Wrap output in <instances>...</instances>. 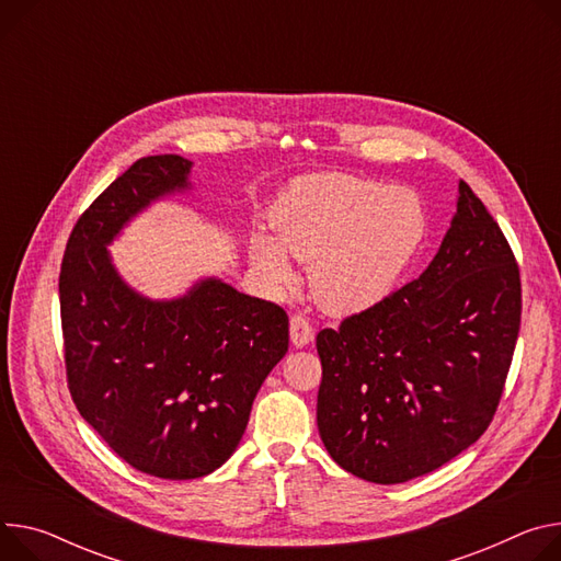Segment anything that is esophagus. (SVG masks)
I'll return each mask as SVG.
<instances>
[{
  "label": "esophagus",
  "instance_id": "1",
  "mask_svg": "<svg viewBox=\"0 0 561 561\" xmlns=\"http://www.w3.org/2000/svg\"><path fill=\"white\" fill-rule=\"evenodd\" d=\"M290 340L295 346H307L313 340V324L307 316L295 313L290 318Z\"/></svg>",
  "mask_w": 561,
  "mask_h": 561
}]
</instances>
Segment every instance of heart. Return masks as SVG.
I'll return each instance as SVG.
<instances>
[{"label": "heart", "mask_w": 561, "mask_h": 561, "mask_svg": "<svg viewBox=\"0 0 561 561\" xmlns=\"http://www.w3.org/2000/svg\"><path fill=\"white\" fill-rule=\"evenodd\" d=\"M275 239L252 243L268 279L290 284V257L311 264L318 299L335 313L382 301L412 264L425 239L421 198L351 174H313L290 185L273 213Z\"/></svg>", "instance_id": "obj_1"}]
</instances>
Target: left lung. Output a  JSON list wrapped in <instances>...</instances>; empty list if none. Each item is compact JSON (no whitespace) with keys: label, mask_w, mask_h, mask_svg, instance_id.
<instances>
[{"label":"left lung","mask_w":561,"mask_h":561,"mask_svg":"<svg viewBox=\"0 0 561 561\" xmlns=\"http://www.w3.org/2000/svg\"><path fill=\"white\" fill-rule=\"evenodd\" d=\"M519 324L515 252L461 181L425 273L318 333V430L333 461L389 485L461 454L496 414Z\"/></svg>","instance_id":"obj_1"}]
</instances>
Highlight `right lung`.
Listing matches in <instances>:
<instances>
[{"label":"right lung","instance_id":"obj_1","mask_svg":"<svg viewBox=\"0 0 561 561\" xmlns=\"http://www.w3.org/2000/svg\"><path fill=\"white\" fill-rule=\"evenodd\" d=\"M190 161L138 159L76 221L60 266L67 387L125 463L198 479L237 449L252 400L288 351V316L219 279L149 301L116 275L107 245L151 198L187 187Z\"/></svg>","mask_w":561,"mask_h":561}]
</instances>
